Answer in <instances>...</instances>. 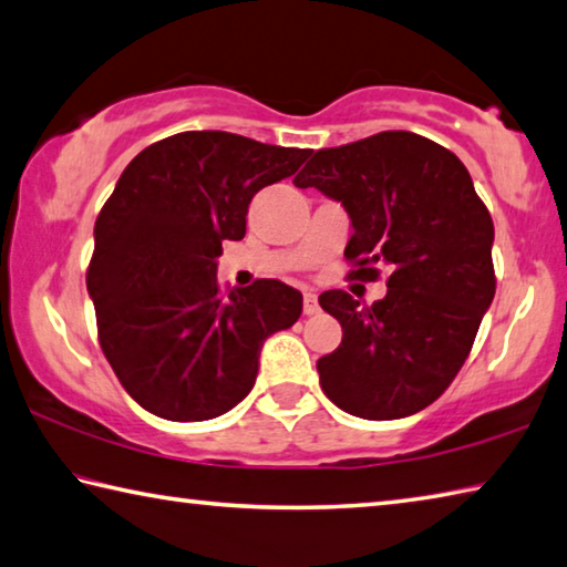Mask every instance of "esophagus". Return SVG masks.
<instances>
[{
	"mask_svg": "<svg viewBox=\"0 0 567 567\" xmlns=\"http://www.w3.org/2000/svg\"><path fill=\"white\" fill-rule=\"evenodd\" d=\"M305 315H317L319 312V302H317V295L312 290H305V305H302Z\"/></svg>",
	"mask_w": 567,
	"mask_h": 567,
	"instance_id": "esophagus-1",
	"label": "esophagus"
}]
</instances>
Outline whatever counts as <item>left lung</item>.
Wrapping results in <instances>:
<instances>
[{"label": "left lung", "mask_w": 567, "mask_h": 567, "mask_svg": "<svg viewBox=\"0 0 567 567\" xmlns=\"http://www.w3.org/2000/svg\"><path fill=\"white\" fill-rule=\"evenodd\" d=\"M344 205V257L362 280L386 270L372 307L344 290L319 295L342 344L317 362L329 401L352 416H411L444 394L496 295L493 220L463 163L411 131L317 151L295 178Z\"/></svg>", "instance_id": "obj_1"}]
</instances>
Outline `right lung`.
I'll return each mask as SVG.
<instances>
[{"label":"right lung","instance_id":"obj_1","mask_svg":"<svg viewBox=\"0 0 567 567\" xmlns=\"http://www.w3.org/2000/svg\"><path fill=\"white\" fill-rule=\"evenodd\" d=\"M312 151L225 131L143 148L101 208L86 287L99 342L123 389L168 421H205L250 394L262 342L292 327L302 295L280 280L220 292L223 240L245 238L257 190Z\"/></svg>","mask_w":567,"mask_h":567}]
</instances>
